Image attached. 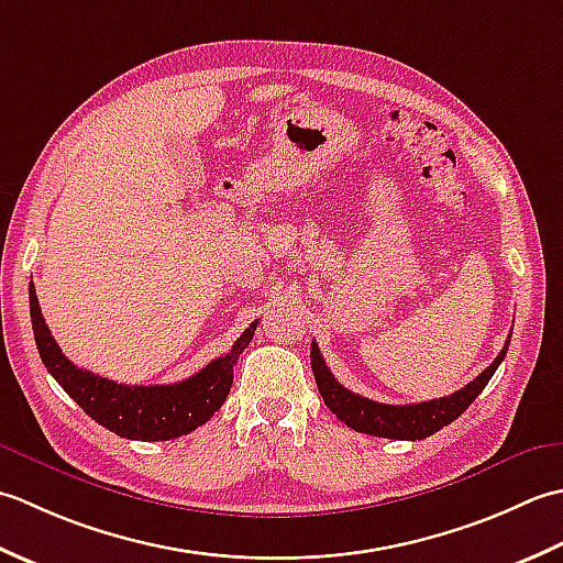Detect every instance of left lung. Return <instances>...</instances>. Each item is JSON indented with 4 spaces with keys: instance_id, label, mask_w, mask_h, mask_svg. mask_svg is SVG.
Segmentation results:
<instances>
[{
    "instance_id": "1",
    "label": "left lung",
    "mask_w": 563,
    "mask_h": 563,
    "mask_svg": "<svg viewBox=\"0 0 563 563\" xmlns=\"http://www.w3.org/2000/svg\"><path fill=\"white\" fill-rule=\"evenodd\" d=\"M510 345V335L506 340V347L493 360L490 366H486L472 384L459 388L452 396L426 400V404H410V406H386L376 404L364 396H357L347 391L332 372L320 354L318 345H311V366L316 374L318 391L323 396L325 406L335 412V416L345 422L347 428L364 432V434H376V438H391V440H426L430 434L442 430L444 426L454 422L462 412L474 404L476 396L484 391L490 376L496 374L498 364L506 360V352Z\"/></svg>"
}]
</instances>
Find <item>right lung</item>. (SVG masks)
<instances>
[{
	"instance_id": "1",
	"label": "right lung",
	"mask_w": 563,
	"mask_h": 563,
	"mask_svg": "<svg viewBox=\"0 0 563 563\" xmlns=\"http://www.w3.org/2000/svg\"><path fill=\"white\" fill-rule=\"evenodd\" d=\"M31 325L33 338L45 369L60 384L67 396L82 408L99 426L117 432L119 438L141 442L175 440L203 426L213 412L223 406L228 391L233 386V366L240 354L250 345L257 330V320L243 335L235 340L231 352L206 364L199 374H194L179 384L159 386H129L117 384L111 378L97 376L79 369L57 347L43 313L38 308L36 286H29Z\"/></svg>"
}]
</instances>
